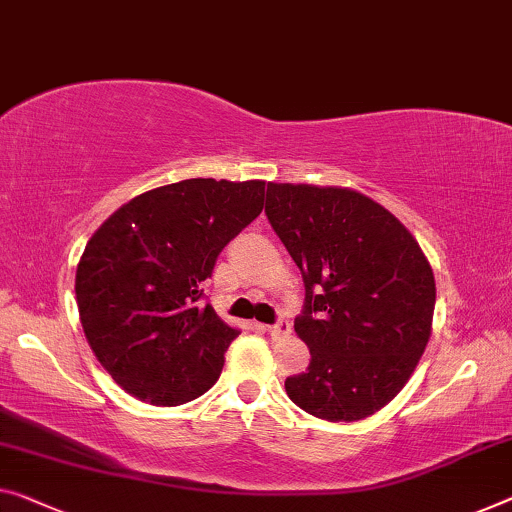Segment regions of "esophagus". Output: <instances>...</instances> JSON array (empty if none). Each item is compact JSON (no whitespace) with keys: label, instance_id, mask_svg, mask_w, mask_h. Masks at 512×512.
Here are the masks:
<instances>
[{"label":"esophagus","instance_id":"1","mask_svg":"<svg viewBox=\"0 0 512 512\" xmlns=\"http://www.w3.org/2000/svg\"><path fill=\"white\" fill-rule=\"evenodd\" d=\"M267 332H270L272 338H281V336H288L290 334V322L286 318H279L274 325L267 327Z\"/></svg>","mask_w":512,"mask_h":512}]
</instances>
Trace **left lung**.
I'll return each mask as SVG.
<instances>
[{"mask_svg":"<svg viewBox=\"0 0 512 512\" xmlns=\"http://www.w3.org/2000/svg\"><path fill=\"white\" fill-rule=\"evenodd\" d=\"M265 215L306 288L295 332L311 364L286 377L288 398L325 421L366 419L398 396L428 345V258L387 208L348 187L267 183Z\"/></svg>","mask_w":512,"mask_h":512,"instance_id":"obj_1","label":"left lung"}]
</instances>
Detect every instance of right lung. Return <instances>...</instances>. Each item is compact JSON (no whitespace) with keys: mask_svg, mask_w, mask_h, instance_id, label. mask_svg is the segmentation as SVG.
Instances as JSON below:
<instances>
[{"mask_svg":"<svg viewBox=\"0 0 512 512\" xmlns=\"http://www.w3.org/2000/svg\"><path fill=\"white\" fill-rule=\"evenodd\" d=\"M263 199V180H180L135 196L91 235L75 274L77 309L119 387L176 407L219 380L240 332L201 304V286Z\"/></svg>","mask_w":512,"mask_h":512,"instance_id":"right-lung-1","label":"right lung"}]
</instances>
